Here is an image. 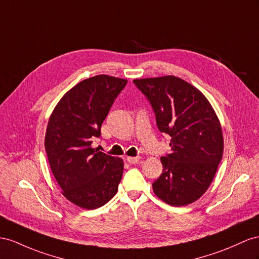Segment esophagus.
<instances>
[{"label":"esophagus","mask_w":259,"mask_h":259,"mask_svg":"<svg viewBox=\"0 0 259 259\" xmlns=\"http://www.w3.org/2000/svg\"><path fill=\"white\" fill-rule=\"evenodd\" d=\"M125 160H127V162L129 164H136L141 160V156H128L127 158H125Z\"/></svg>","instance_id":"obj_1"}]
</instances>
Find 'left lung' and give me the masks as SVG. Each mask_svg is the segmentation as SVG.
Segmentation results:
<instances>
[{"label": "left lung", "instance_id": "left-lung-1", "mask_svg": "<svg viewBox=\"0 0 259 259\" xmlns=\"http://www.w3.org/2000/svg\"><path fill=\"white\" fill-rule=\"evenodd\" d=\"M134 83L150 101L158 130L170 136V154L161 157L163 173L152 184L165 203H193L209 188L223 155L222 128L202 93L184 79L166 75Z\"/></svg>", "mask_w": 259, "mask_h": 259}]
</instances>
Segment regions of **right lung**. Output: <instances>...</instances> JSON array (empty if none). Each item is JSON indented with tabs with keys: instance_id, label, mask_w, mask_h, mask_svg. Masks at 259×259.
<instances>
[{
	"instance_id": "add662e5",
	"label": "right lung",
	"mask_w": 259,
	"mask_h": 259,
	"mask_svg": "<svg viewBox=\"0 0 259 259\" xmlns=\"http://www.w3.org/2000/svg\"><path fill=\"white\" fill-rule=\"evenodd\" d=\"M127 82L105 74L86 78L65 93L49 118L45 149L50 168L62 195L79 208L102 207L118 190L123 161L92 143Z\"/></svg>"
}]
</instances>
